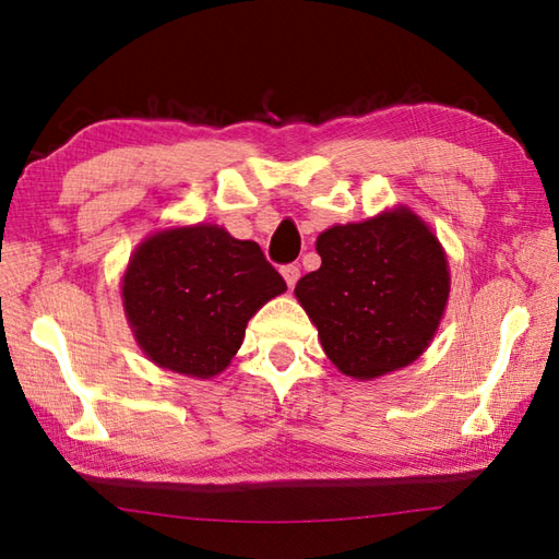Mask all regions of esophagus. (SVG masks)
Wrapping results in <instances>:
<instances>
[{
    "label": "esophagus",
    "instance_id": "obj_1",
    "mask_svg": "<svg viewBox=\"0 0 559 559\" xmlns=\"http://www.w3.org/2000/svg\"><path fill=\"white\" fill-rule=\"evenodd\" d=\"M281 273H283V278H286L288 288H293L300 278V266L298 264H286V266H281Z\"/></svg>",
    "mask_w": 559,
    "mask_h": 559
}]
</instances>
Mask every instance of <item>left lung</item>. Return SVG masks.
Listing matches in <instances>:
<instances>
[{"label":"left lung","mask_w":559,"mask_h":559,"mask_svg":"<svg viewBox=\"0 0 559 559\" xmlns=\"http://www.w3.org/2000/svg\"><path fill=\"white\" fill-rule=\"evenodd\" d=\"M322 266L295 286L324 353L343 374L372 379L427 348L449 298L442 247L411 211L334 225L317 237Z\"/></svg>","instance_id":"left-lung-1"}]
</instances>
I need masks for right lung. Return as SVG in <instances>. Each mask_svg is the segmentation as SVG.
<instances>
[{
  "instance_id": "right-lung-1",
  "label": "right lung",
  "mask_w": 559,
  "mask_h": 559,
  "mask_svg": "<svg viewBox=\"0 0 559 559\" xmlns=\"http://www.w3.org/2000/svg\"><path fill=\"white\" fill-rule=\"evenodd\" d=\"M283 290L261 247L218 225L153 235L122 283L139 346L156 365L201 379L228 367L249 317Z\"/></svg>"
}]
</instances>
